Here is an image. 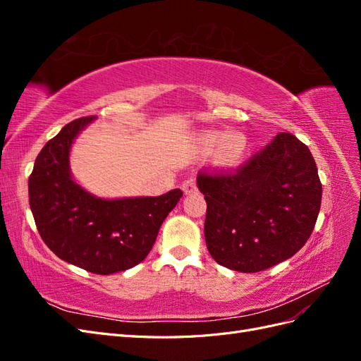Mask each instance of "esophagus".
Here are the masks:
<instances>
[{"label":"esophagus","mask_w":361,"mask_h":361,"mask_svg":"<svg viewBox=\"0 0 361 361\" xmlns=\"http://www.w3.org/2000/svg\"><path fill=\"white\" fill-rule=\"evenodd\" d=\"M182 190H183V192L187 194V195L197 192V183H195V179H194V178H190V179L185 180V182L182 183Z\"/></svg>","instance_id":"esophagus-1"}]
</instances>
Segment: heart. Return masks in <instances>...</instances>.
Wrapping results in <instances>:
<instances>
[{
  "mask_svg": "<svg viewBox=\"0 0 361 361\" xmlns=\"http://www.w3.org/2000/svg\"><path fill=\"white\" fill-rule=\"evenodd\" d=\"M199 143L203 150H214V161L216 166L231 169L241 162L248 150L245 135L239 133H204L199 137Z\"/></svg>",
  "mask_w": 361,
  "mask_h": 361,
  "instance_id": "b5f03b06",
  "label": "heart"
}]
</instances>
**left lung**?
I'll return each mask as SVG.
<instances>
[{
  "mask_svg": "<svg viewBox=\"0 0 361 361\" xmlns=\"http://www.w3.org/2000/svg\"><path fill=\"white\" fill-rule=\"evenodd\" d=\"M207 203L206 247L216 264L259 272L307 243L322 185L309 147L281 133L236 173L199 174Z\"/></svg>",
  "mask_w": 361,
  "mask_h": 361,
  "instance_id": "8db88e82",
  "label": "left lung"
}]
</instances>
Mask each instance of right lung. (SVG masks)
<instances>
[{"label": "right lung", "instance_id": "right-lung-1", "mask_svg": "<svg viewBox=\"0 0 361 361\" xmlns=\"http://www.w3.org/2000/svg\"><path fill=\"white\" fill-rule=\"evenodd\" d=\"M94 120L76 118L48 141L28 179V195L37 231L52 253L93 274L108 276L146 259L182 191L104 199L82 188L71 171V150Z\"/></svg>", "mask_w": 361, "mask_h": 361}]
</instances>
